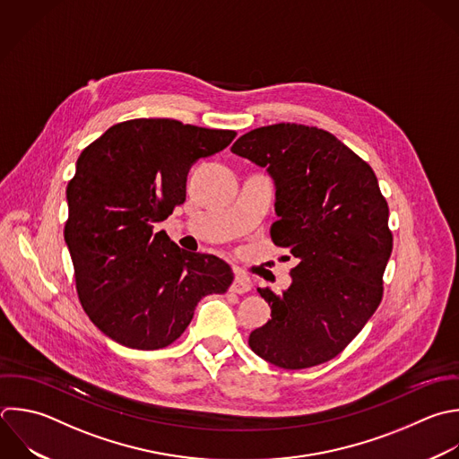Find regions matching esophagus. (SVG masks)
I'll list each match as a JSON object with an SVG mask.
<instances>
[{"label": "esophagus", "mask_w": 459, "mask_h": 459, "mask_svg": "<svg viewBox=\"0 0 459 459\" xmlns=\"http://www.w3.org/2000/svg\"><path fill=\"white\" fill-rule=\"evenodd\" d=\"M231 290L237 292V294H246L251 290V280L242 274V273H237L235 278H233V283H231Z\"/></svg>", "instance_id": "esophagus-1"}]
</instances>
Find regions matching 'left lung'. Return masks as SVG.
I'll list each match as a JSON object with an SVG mask.
<instances>
[{
	"label": "left lung",
	"instance_id": "obj_1",
	"mask_svg": "<svg viewBox=\"0 0 459 459\" xmlns=\"http://www.w3.org/2000/svg\"><path fill=\"white\" fill-rule=\"evenodd\" d=\"M231 151L274 178L278 221L271 238L298 262L285 292L258 289L271 319L251 332L249 346L283 369L328 362L362 330L384 294L393 233L377 176L332 133L312 126L258 127Z\"/></svg>",
	"mask_w": 459,
	"mask_h": 459
}]
</instances>
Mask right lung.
Wrapping results in <instances>:
<instances>
[{
    "label": "right lung",
    "mask_w": 459,
    "mask_h": 459,
    "mask_svg": "<svg viewBox=\"0 0 459 459\" xmlns=\"http://www.w3.org/2000/svg\"><path fill=\"white\" fill-rule=\"evenodd\" d=\"M235 136L172 118H134L81 152L66 190L65 240L81 305L113 341L165 348L181 337L204 296L233 283L224 260L188 253L154 230L185 203L190 165Z\"/></svg>",
    "instance_id": "obj_1"
}]
</instances>
